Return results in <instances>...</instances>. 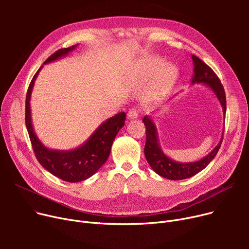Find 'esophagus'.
<instances>
[{
    "instance_id": "34e87169",
    "label": "esophagus",
    "mask_w": 249,
    "mask_h": 249,
    "mask_svg": "<svg viewBox=\"0 0 249 249\" xmlns=\"http://www.w3.org/2000/svg\"><path fill=\"white\" fill-rule=\"evenodd\" d=\"M127 116H128L129 119H135V118L138 117V111L135 108H131L128 111Z\"/></svg>"
}]
</instances>
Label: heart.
Listing matches in <instances>:
<instances>
[{"instance_id": "heart-1", "label": "heart", "mask_w": 249, "mask_h": 249, "mask_svg": "<svg viewBox=\"0 0 249 249\" xmlns=\"http://www.w3.org/2000/svg\"><path fill=\"white\" fill-rule=\"evenodd\" d=\"M162 65V60L159 58H148L142 63L141 69L139 71V77L143 82L149 81L158 71H159L153 78L150 85L148 96L150 101H156L163 97L167 91L176 83L178 77V70L173 65H166L160 71V69Z\"/></svg>"}]
</instances>
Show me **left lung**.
<instances>
[{"mask_svg": "<svg viewBox=\"0 0 249 249\" xmlns=\"http://www.w3.org/2000/svg\"><path fill=\"white\" fill-rule=\"evenodd\" d=\"M193 61H194L195 69H194V75L192 78V84L204 83L213 89L215 95L217 96V98L219 99L222 107H223V112L225 115L226 114V96H225V90H224L223 85L221 84L219 77L214 72V71L198 56L193 55ZM142 121L146 127V131H145L146 142H145V147H144V154H145L146 160L156 174L168 179H174V180L185 179L203 171V169L215 158L221 146L222 140H223V137H222L220 143L214 148V150L210 154H208L203 160L196 162L178 163L172 160L171 159H168L167 156L164 155L163 152L161 151L158 143L155 125L150 118L145 116L143 118Z\"/></svg>", "mask_w": 249, "mask_h": 249, "instance_id": "left-lung-1", "label": "left lung"}]
</instances>
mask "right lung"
<instances>
[{"mask_svg": "<svg viewBox=\"0 0 249 249\" xmlns=\"http://www.w3.org/2000/svg\"><path fill=\"white\" fill-rule=\"evenodd\" d=\"M74 47L75 45L58 49L53 54H51L44 63L64 56L74 49ZM38 71L34 74L28 87L25 102V123L36 159L50 174L62 180L76 182L87 179L93 176L108 160L112 143L118 131L124 126L126 114L121 112L103 123L81 147L71 151L50 150L43 146L41 142L37 139L31 123L29 101Z\"/></svg>", "mask_w": 249, "mask_h": 249, "instance_id": "right-lung-1", "label": "right lung"}]
</instances>
